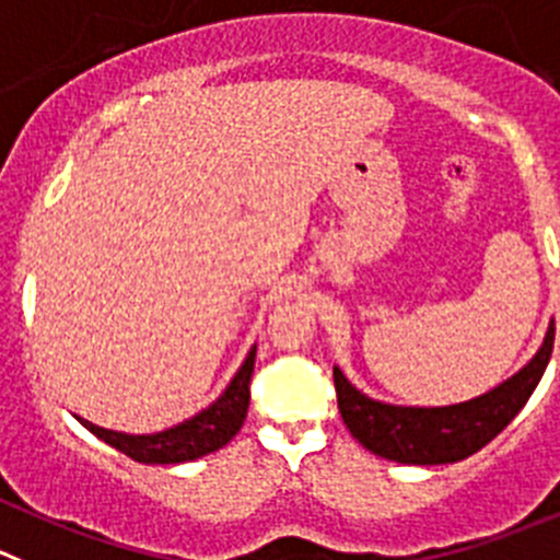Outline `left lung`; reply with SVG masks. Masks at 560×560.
Returning a JSON list of instances; mask_svg holds the SVG:
<instances>
[{
  "label": "left lung",
  "instance_id": "obj_1",
  "mask_svg": "<svg viewBox=\"0 0 560 560\" xmlns=\"http://www.w3.org/2000/svg\"><path fill=\"white\" fill-rule=\"evenodd\" d=\"M556 326L527 368L480 398L442 409H409L370 400L334 368L337 406L345 425L370 453L398 464H453L486 447L520 415L552 357Z\"/></svg>",
  "mask_w": 560,
  "mask_h": 560
}]
</instances>
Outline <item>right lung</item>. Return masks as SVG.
<instances>
[{
	"label": "right lung",
	"instance_id": "add662e5",
	"mask_svg": "<svg viewBox=\"0 0 560 560\" xmlns=\"http://www.w3.org/2000/svg\"><path fill=\"white\" fill-rule=\"evenodd\" d=\"M254 359L256 348L248 353V359L237 370L229 389L215 404L192 417V420L168 428V431L151 433V436H129V433L98 428L88 420H82V425L96 433L98 439H104L107 445H113L115 451H121L124 456L135 458L140 464H182L207 456V453H215L218 447L232 442V436L243 428L245 415H248Z\"/></svg>",
	"mask_w": 560,
	"mask_h": 560
}]
</instances>
